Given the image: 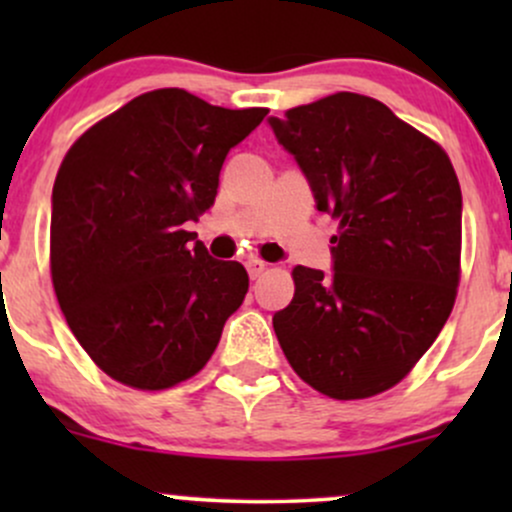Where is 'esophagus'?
<instances>
[{
    "mask_svg": "<svg viewBox=\"0 0 512 512\" xmlns=\"http://www.w3.org/2000/svg\"><path fill=\"white\" fill-rule=\"evenodd\" d=\"M245 267H248L250 279H257V276L264 274V269H267V264H264L262 260H248V262H245Z\"/></svg>",
    "mask_w": 512,
    "mask_h": 512,
    "instance_id": "obj_1",
    "label": "esophagus"
}]
</instances>
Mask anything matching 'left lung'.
<instances>
[{"mask_svg":"<svg viewBox=\"0 0 512 512\" xmlns=\"http://www.w3.org/2000/svg\"><path fill=\"white\" fill-rule=\"evenodd\" d=\"M317 209L339 221L334 272L293 267L274 332L332 399L390 390L436 342L460 286L462 192L448 154L385 103L339 91L269 120Z\"/></svg>","mask_w":512,"mask_h":512,"instance_id":"obj_1","label":"left lung"}]
</instances>
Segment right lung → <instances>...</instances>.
I'll list each match as a JSON object with an SVG mask.
<instances>
[{"instance_id": "right-lung-1", "label": "right lung", "mask_w": 512, "mask_h": 512, "mask_svg": "<svg viewBox=\"0 0 512 512\" xmlns=\"http://www.w3.org/2000/svg\"><path fill=\"white\" fill-rule=\"evenodd\" d=\"M267 113L156 88L69 146L52 187V286L76 342L117 383L190 380L243 303V264L209 257L185 228L214 207L223 158Z\"/></svg>"}]
</instances>
